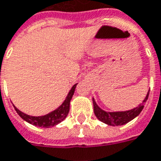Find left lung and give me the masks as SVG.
<instances>
[{
	"mask_svg": "<svg viewBox=\"0 0 161 161\" xmlns=\"http://www.w3.org/2000/svg\"><path fill=\"white\" fill-rule=\"evenodd\" d=\"M149 93L146 95V97L144 98L143 103L139 104L137 107L129 110V111H126V112H114V113H108L105 112L98 106L97 103L95 102L93 98V104H94V113L95 115L97 116V118L101 120L103 123L110 125V126H121L124 124L128 123L130 120H132L136 116H138L140 113L142 112L143 109V103L147 101L149 97Z\"/></svg>",
	"mask_w": 161,
	"mask_h": 161,
	"instance_id": "obj_1",
	"label": "left lung"
}]
</instances>
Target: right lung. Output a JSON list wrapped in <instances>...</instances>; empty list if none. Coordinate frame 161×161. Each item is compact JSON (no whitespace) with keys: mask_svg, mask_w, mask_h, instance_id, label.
<instances>
[{"mask_svg":"<svg viewBox=\"0 0 161 161\" xmlns=\"http://www.w3.org/2000/svg\"><path fill=\"white\" fill-rule=\"evenodd\" d=\"M76 85L77 84L73 85L72 89L68 93L65 100L64 101V103L58 109H56L55 111H53V112L49 113L48 114H46L44 116H39V117L30 116V115H27L25 113L20 112L15 106H14V108L16 110V112L18 113V115L24 120L27 121L28 123L34 125V126H37V127H42V128L54 127V126L58 125V123H60L61 121H63L68 115L69 110H70V101H71L73 94H74V90H75V88H76Z\"/></svg>","mask_w":161,"mask_h":161,"instance_id":"obj_1","label":"right lung"}]
</instances>
